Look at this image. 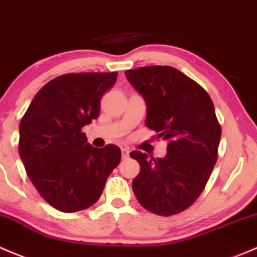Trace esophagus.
<instances>
[{
  "label": "esophagus",
  "mask_w": 257,
  "mask_h": 257,
  "mask_svg": "<svg viewBox=\"0 0 257 257\" xmlns=\"http://www.w3.org/2000/svg\"><path fill=\"white\" fill-rule=\"evenodd\" d=\"M121 153H122V158H123V160H126V158L128 157V153H130L128 148L122 147V148H121Z\"/></svg>",
  "instance_id": "esophagus-1"
}]
</instances>
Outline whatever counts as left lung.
I'll use <instances>...</instances> for the list:
<instances>
[{
    "label": "left lung",
    "instance_id": "8db88e82",
    "mask_svg": "<svg viewBox=\"0 0 257 257\" xmlns=\"http://www.w3.org/2000/svg\"><path fill=\"white\" fill-rule=\"evenodd\" d=\"M125 74L146 101V126L168 141L163 158L130 153L140 163L132 189L148 211L174 215L202 194L218 160L221 127L213 101L199 84L173 67L152 65Z\"/></svg>",
    "mask_w": 257,
    "mask_h": 257
}]
</instances>
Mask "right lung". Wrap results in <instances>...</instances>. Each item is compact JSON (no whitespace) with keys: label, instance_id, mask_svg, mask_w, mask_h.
Masks as SVG:
<instances>
[{"label":"right lung","instance_id":"right-lung-1","mask_svg":"<svg viewBox=\"0 0 257 257\" xmlns=\"http://www.w3.org/2000/svg\"><path fill=\"white\" fill-rule=\"evenodd\" d=\"M117 73H70L47 83L20 123V156L31 182L63 213L91 207L121 161L115 145L95 148L81 131L99 117L100 101Z\"/></svg>","mask_w":257,"mask_h":257}]
</instances>
